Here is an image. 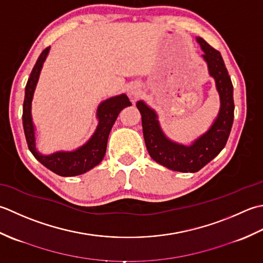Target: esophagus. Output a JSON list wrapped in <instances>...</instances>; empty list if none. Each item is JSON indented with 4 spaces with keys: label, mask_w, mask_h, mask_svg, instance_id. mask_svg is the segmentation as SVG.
Returning a JSON list of instances; mask_svg holds the SVG:
<instances>
[{
    "label": "esophagus",
    "mask_w": 263,
    "mask_h": 263,
    "mask_svg": "<svg viewBox=\"0 0 263 263\" xmlns=\"http://www.w3.org/2000/svg\"><path fill=\"white\" fill-rule=\"evenodd\" d=\"M128 94H129L133 101H136L139 98V94H141V87H139V85L132 84L129 86V90H128Z\"/></svg>",
    "instance_id": "1"
}]
</instances>
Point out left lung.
<instances>
[{"mask_svg":"<svg viewBox=\"0 0 263 263\" xmlns=\"http://www.w3.org/2000/svg\"><path fill=\"white\" fill-rule=\"evenodd\" d=\"M202 59L208 66L210 77L214 79L220 99V109L210 128L190 145L177 143L165 136L160 126L158 114L144 101H138L137 109L142 115V126L145 145L155 162L180 173H196L221 152L229 137L234 121L233 84L222 57L202 37H196Z\"/></svg>","mask_w":263,"mask_h":263,"instance_id":"obj_1","label":"left lung"}]
</instances>
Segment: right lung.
Wrapping results in <instances>:
<instances>
[{"label":"right lung","mask_w":263,"mask_h":263,"mask_svg":"<svg viewBox=\"0 0 263 263\" xmlns=\"http://www.w3.org/2000/svg\"><path fill=\"white\" fill-rule=\"evenodd\" d=\"M49 52L50 47H46L41 53L30 72L28 82L26 84L23 108V125L26 141L29 151L33 153L34 157L54 174L62 177L83 175L93 169L103 160L111 128L120 111L126 106L132 105V103L126 94L116 95L104 100L101 102L96 110V118L99 120L96 129L84 145L77 147L73 151H57L51 154H42L36 147V128L33 122V117H31V102H33L43 64L49 55Z\"/></svg>","instance_id":"1"}]
</instances>
